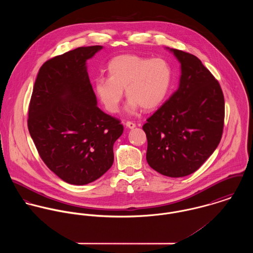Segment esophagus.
<instances>
[{
    "instance_id": "1",
    "label": "esophagus",
    "mask_w": 253,
    "mask_h": 253,
    "mask_svg": "<svg viewBox=\"0 0 253 253\" xmlns=\"http://www.w3.org/2000/svg\"><path fill=\"white\" fill-rule=\"evenodd\" d=\"M126 126L130 128V129H132V128H134L136 126V125L134 123H132V122H126Z\"/></svg>"
}]
</instances>
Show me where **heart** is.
I'll list each match as a JSON object with an SVG mask.
<instances>
[{
  "instance_id": "1",
  "label": "heart",
  "mask_w": 253,
  "mask_h": 253,
  "mask_svg": "<svg viewBox=\"0 0 253 253\" xmlns=\"http://www.w3.org/2000/svg\"><path fill=\"white\" fill-rule=\"evenodd\" d=\"M109 78H97L94 91L110 113L120 110L124 89L127 95L126 112L133 114L137 109L146 111L161 106L172 85L173 70L164 58H148L134 54L114 57L108 63Z\"/></svg>"
}]
</instances>
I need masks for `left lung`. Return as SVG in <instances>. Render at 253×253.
Here are the masks:
<instances>
[{
  "mask_svg": "<svg viewBox=\"0 0 253 253\" xmlns=\"http://www.w3.org/2000/svg\"><path fill=\"white\" fill-rule=\"evenodd\" d=\"M168 49L181 64L178 89L143 126L148 165L169 177L195 172L215 151L225 102L219 83L195 55Z\"/></svg>",
  "mask_w": 253,
  "mask_h": 253,
  "instance_id": "1",
  "label": "left lung"
}]
</instances>
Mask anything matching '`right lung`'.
Segmentation results:
<instances>
[{
	"mask_svg": "<svg viewBox=\"0 0 253 253\" xmlns=\"http://www.w3.org/2000/svg\"><path fill=\"white\" fill-rule=\"evenodd\" d=\"M102 45L82 46L42 64L28 114V129L40 157L60 179L85 185L114 162L113 146L124 131L118 119L97 107L86 60Z\"/></svg>",
	"mask_w": 253,
	"mask_h": 253,
	"instance_id": "obj_1",
	"label": "right lung"
}]
</instances>
